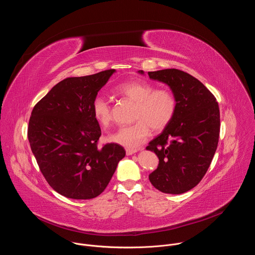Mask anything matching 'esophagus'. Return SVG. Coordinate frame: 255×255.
Here are the masks:
<instances>
[{
	"label": "esophagus",
	"mask_w": 255,
	"mask_h": 255,
	"mask_svg": "<svg viewBox=\"0 0 255 255\" xmlns=\"http://www.w3.org/2000/svg\"><path fill=\"white\" fill-rule=\"evenodd\" d=\"M137 151H139V149H134V148H127V149H126V154H127V155H132V154L136 153Z\"/></svg>",
	"instance_id": "34e87169"
}]
</instances>
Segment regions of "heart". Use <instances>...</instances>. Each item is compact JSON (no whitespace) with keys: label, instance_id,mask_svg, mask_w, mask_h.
Returning <instances> with one entry per match:
<instances>
[{"label":"heart","instance_id":"1","mask_svg":"<svg viewBox=\"0 0 255 255\" xmlns=\"http://www.w3.org/2000/svg\"><path fill=\"white\" fill-rule=\"evenodd\" d=\"M115 95L135 103L132 125L120 127L109 135V141L127 148H135L148 138L151 132L166 128L176 113L177 100L174 93L166 88L141 80H132L115 87ZM94 119L102 126L108 127L112 121V109L103 97H96L92 103Z\"/></svg>","mask_w":255,"mask_h":255}]
</instances>
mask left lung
<instances>
[{"label": "left lung", "instance_id": "1", "mask_svg": "<svg viewBox=\"0 0 255 255\" xmlns=\"http://www.w3.org/2000/svg\"><path fill=\"white\" fill-rule=\"evenodd\" d=\"M148 76L168 85L177 100L174 118L146 147L159 159L149 180L162 193L183 194L200 183L212 162L220 134L219 105L188 72L167 68L148 71Z\"/></svg>", "mask_w": 255, "mask_h": 255}]
</instances>
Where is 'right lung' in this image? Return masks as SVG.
Instances as JSON below:
<instances>
[{
  "label": "right lung",
  "instance_id": "add662e5",
  "mask_svg": "<svg viewBox=\"0 0 255 255\" xmlns=\"http://www.w3.org/2000/svg\"><path fill=\"white\" fill-rule=\"evenodd\" d=\"M115 69L67 78L33 108L28 140L40 171L58 194L75 200L101 195L126 151L117 143L98 147L102 134L92 103Z\"/></svg>",
  "mask_w": 255,
  "mask_h": 255
}]
</instances>
